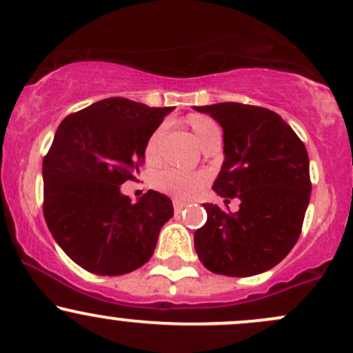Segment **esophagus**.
<instances>
[{
	"instance_id": "obj_1",
	"label": "esophagus",
	"mask_w": 353,
	"mask_h": 353,
	"mask_svg": "<svg viewBox=\"0 0 353 353\" xmlns=\"http://www.w3.org/2000/svg\"><path fill=\"white\" fill-rule=\"evenodd\" d=\"M187 207V203L185 202H180V200H173V210H175V214H180L183 208Z\"/></svg>"
}]
</instances>
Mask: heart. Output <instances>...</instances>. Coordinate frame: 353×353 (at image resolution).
Here are the masks:
<instances>
[{"mask_svg": "<svg viewBox=\"0 0 353 353\" xmlns=\"http://www.w3.org/2000/svg\"><path fill=\"white\" fill-rule=\"evenodd\" d=\"M185 124L192 131L193 138L200 146H203L210 138L221 134L219 124L212 117L203 114H192L187 117ZM163 138V128L151 132L145 145V160L154 165L160 160V143ZM207 173L180 172V170H163L153 176V187L157 190L168 193L178 200H190L207 185Z\"/></svg>", "mask_w": 353, "mask_h": 353, "instance_id": "obj_1", "label": "heart"}]
</instances>
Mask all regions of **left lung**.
I'll list each match as a JSON object with an SVG mask.
<instances>
[{
    "mask_svg": "<svg viewBox=\"0 0 353 353\" xmlns=\"http://www.w3.org/2000/svg\"><path fill=\"white\" fill-rule=\"evenodd\" d=\"M195 111L210 114L223 131L225 160L214 190L241 200L237 212L203 203L205 225L193 234L208 271L248 278L274 268L301 234L312 195L306 148L290 124L257 105L221 102Z\"/></svg>",
    "mask_w": 353,
    "mask_h": 353,
    "instance_id": "obj_1",
    "label": "left lung"
}]
</instances>
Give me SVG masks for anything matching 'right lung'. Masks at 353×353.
Returning <instances> with one entry per match:
<instances>
[{"label": "right lung", "mask_w": 353, "mask_h": 353, "mask_svg": "<svg viewBox=\"0 0 353 353\" xmlns=\"http://www.w3.org/2000/svg\"><path fill=\"white\" fill-rule=\"evenodd\" d=\"M173 108L109 97L67 116L43 158V215L63 252L99 276L141 268L173 203L148 190L136 203L121 185L136 180L145 145Z\"/></svg>", "instance_id": "1"}]
</instances>
